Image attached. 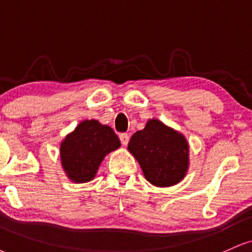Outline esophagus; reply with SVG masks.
Instances as JSON below:
<instances>
[{"mask_svg":"<svg viewBox=\"0 0 252 252\" xmlns=\"http://www.w3.org/2000/svg\"><path fill=\"white\" fill-rule=\"evenodd\" d=\"M119 139H120L121 144H123L124 146H127V144H128V141H129V135L127 134V133H121V134L119 135Z\"/></svg>","mask_w":252,"mask_h":252,"instance_id":"34e87169","label":"esophagus"}]
</instances>
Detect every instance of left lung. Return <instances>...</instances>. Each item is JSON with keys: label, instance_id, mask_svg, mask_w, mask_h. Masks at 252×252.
Instances as JSON below:
<instances>
[{"label": "left lung", "instance_id": "left-lung-1", "mask_svg": "<svg viewBox=\"0 0 252 252\" xmlns=\"http://www.w3.org/2000/svg\"><path fill=\"white\" fill-rule=\"evenodd\" d=\"M128 151L140 163L145 178L158 187L181 181L188 168V144L185 136L157 119L135 132Z\"/></svg>", "mask_w": 252, "mask_h": 252}]
</instances>
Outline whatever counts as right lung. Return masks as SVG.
Here are the masks:
<instances>
[{
  "label": "right lung",
  "instance_id": "1",
  "mask_svg": "<svg viewBox=\"0 0 252 252\" xmlns=\"http://www.w3.org/2000/svg\"><path fill=\"white\" fill-rule=\"evenodd\" d=\"M119 146V138L110 126L85 120L62 142V164L72 181H91L105 155Z\"/></svg>",
  "mask_w": 252,
  "mask_h": 252
}]
</instances>
